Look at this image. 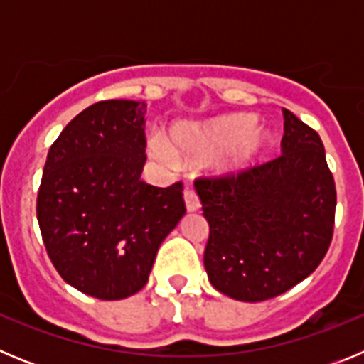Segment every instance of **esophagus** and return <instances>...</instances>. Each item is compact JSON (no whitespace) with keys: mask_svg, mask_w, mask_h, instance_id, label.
I'll list each match as a JSON object with an SVG mask.
<instances>
[{"mask_svg":"<svg viewBox=\"0 0 364 364\" xmlns=\"http://www.w3.org/2000/svg\"><path fill=\"white\" fill-rule=\"evenodd\" d=\"M184 202L188 211H197L198 208H200V200H198L197 193H195V189L193 188L184 189Z\"/></svg>","mask_w":364,"mask_h":364,"instance_id":"esophagus-1","label":"esophagus"}]
</instances>
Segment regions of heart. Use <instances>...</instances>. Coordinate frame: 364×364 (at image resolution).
<instances>
[{
    "instance_id": "b5f03b06",
    "label": "heart",
    "mask_w": 364,
    "mask_h": 364,
    "mask_svg": "<svg viewBox=\"0 0 364 364\" xmlns=\"http://www.w3.org/2000/svg\"><path fill=\"white\" fill-rule=\"evenodd\" d=\"M272 133L257 125L252 114H226L202 125H178L171 133V144L162 134L149 138V154L159 162L175 166L178 156L200 160L220 154L222 171H242L264 156L272 147Z\"/></svg>"
}]
</instances>
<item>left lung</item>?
Here are the masks:
<instances>
[{
	"label": "left lung",
	"instance_id": "8db88e82",
	"mask_svg": "<svg viewBox=\"0 0 364 364\" xmlns=\"http://www.w3.org/2000/svg\"><path fill=\"white\" fill-rule=\"evenodd\" d=\"M282 154L240 173L195 180L210 224L204 266L220 294L277 297L315 272L336 218V182L321 136L282 109Z\"/></svg>",
	"mask_w": 364,
	"mask_h": 364
}]
</instances>
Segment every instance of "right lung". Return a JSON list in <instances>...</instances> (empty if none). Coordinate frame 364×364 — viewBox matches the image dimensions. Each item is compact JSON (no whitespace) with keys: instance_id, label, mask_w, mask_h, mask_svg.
I'll use <instances>...</instances> for the list:
<instances>
[{"instance_id":"1","label":"right lung","mask_w":364,"mask_h":364,"mask_svg":"<svg viewBox=\"0 0 364 364\" xmlns=\"http://www.w3.org/2000/svg\"><path fill=\"white\" fill-rule=\"evenodd\" d=\"M146 102L105 100L50 146L36 213L45 250L67 284L102 301L146 286L160 244L186 213L182 182L146 184Z\"/></svg>"}]
</instances>
